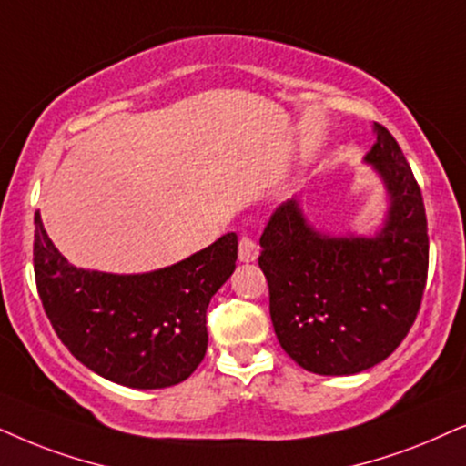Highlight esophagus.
Returning <instances> with one entry per match:
<instances>
[{
    "label": "esophagus",
    "instance_id": "esophagus-1",
    "mask_svg": "<svg viewBox=\"0 0 466 466\" xmlns=\"http://www.w3.org/2000/svg\"><path fill=\"white\" fill-rule=\"evenodd\" d=\"M259 256V245L251 237L243 234L238 243V259L240 262H253Z\"/></svg>",
    "mask_w": 466,
    "mask_h": 466
}]
</instances>
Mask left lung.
<instances>
[{
    "mask_svg": "<svg viewBox=\"0 0 466 466\" xmlns=\"http://www.w3.org/2000/svg\"><path fill=\"white\" fill-rule=\"evenodd\" d=\"M369 164L386 181L390 213L375 238L321 237L294 200L272 210L259 251L270 319L285 353L318 375L380 364L418 318L428 277L421 189L399 142L375 123Z\"/></svg>",
    "mask_w": 466,
    "mask_h": 466,
    "instance_id": "left-lung-1",
    "label": "left lung"
}]
</instances>
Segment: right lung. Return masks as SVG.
<instances>
[{
  "mask_svg": "<svg viewBox=\"0 0 466 466\" xmlns=\"http://www.w3.org/2000/svg\"><path fill=\"white\" fill-rule=\"evenodd\" d=\"M34 275L42 307L78 362L127 388L177 386L202 362L210 298L237 268L229 232L207 249L147 275H108L67 264L34 217Z\"/></svg>",
  "mask_w": 466,
  "mask_h": 466,
  "instance_id": "add662e5",
  "label": "right lung"
}]
</instances>
